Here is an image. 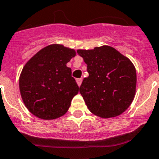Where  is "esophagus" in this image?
I'll return each mask as SVG.
<instances>
[{"mask_svg":"<svg viewBox=\"0 0 159 159\" xmlns=\"http://www.w3.org/2000/svg\"><path fill=\"white\" fill-rule=\"evenodd\" d=\"M76 81H77V83H78V86H80L81 85V82H82V79L81 78H78Z\"/></svg>","mask_w":159,"mask_h":159,"instance_id":"1","label":"esophagus"}]
</instances>
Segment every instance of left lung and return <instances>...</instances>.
I'll list each match as a JSON object with an SVG mask.
<instances>
[{
	"label": "left lung",
	"instance_id": "obj_1",
	"mask_svg": "<svg viewBox=\"0 0 159 159\" xmlns=\"http://www.w3.org/2000/svg\"><path fill=\"white\" fill-rule=\"evenodd\" d=\"M77 52L87 65L89 77L79 91L89 111L103 118L122 114L134 98L137 76L133 63L108 45Z\"/></svg>",
	"mask_w": 159,
	"mask_h": 159
}]
</instances>
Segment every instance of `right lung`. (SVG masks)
Here are the masks:
<instances>
[{"label":"right lung","mask_w":159,"mask_h":159,"mask_svg":"<svg viewBox=\"0 0 159 159\" xmlns=\"http://www.w3.org/2000/svg\"><path fill=\"white\" fill-rule=\"evenodd\" d=\"M75 55L74 49L54 44L41 49L24 66L19 79L20 95L36 117L55 119L68 111L79 89L66 66Z\"/></svg>","instance_id":"add662e5"}]
</instances>
